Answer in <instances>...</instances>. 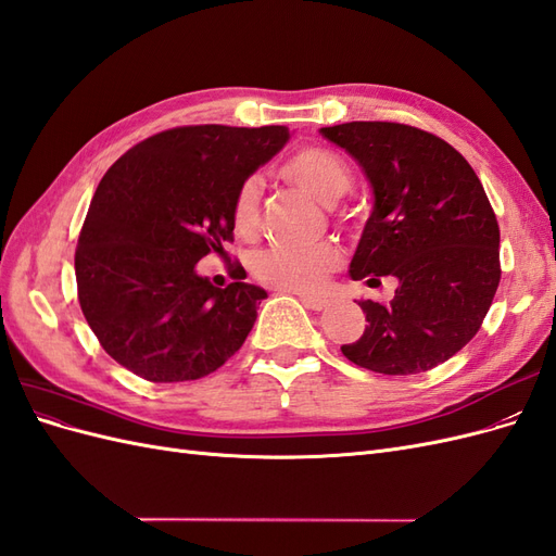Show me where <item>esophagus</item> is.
I'll return each instance as SVG.
<instances>
[{
    "label": "esophagus",
    "mask_w": 556,
    "mask_h": 556,
    "mask_svg": "<svg viewBox=\"0 0 556 556\" xmlns=\"http://www.w3.org/2000/svg\"><path fill=\"white\" fill-rule=\"evenodd\" d=\"M296 296H299L301 304H304V306H306V308H311V311H323V308H327V304H329L327 299L311 296V294H296Z\"/></svg>",
    "instance_id": "34e87169"
}]
</instances>
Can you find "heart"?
Listing matches in <instances>:
<instances>
[{"label": "heart", "instance_id": "obj_1", "mask_svg": "<svg viewBox=\"0 0 556 556\" xmlns=\"http://www.w3.org/2000/svg\"><path fill=\"white\" fill-rule=\"evenodd\" d=\"M282 176L308 192L319 204H336L352 185L348 164L325 148H304L282 166ZM260 215V185L245 180L233 199V225L250 231ZM341 264L331 243L271 245L252 257V274L262 282L285 292H315Z\"/></svg>", "mask_w": 556, "mask_h": 556}]
</instances>
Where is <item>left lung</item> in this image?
I'll return each mask as SVG.
<instances>
[{
    "mask_svg": "<svg viewBox=\"0 0 556 556\" xmlns=\"http://www.w3.org/2000/svg\"><path fill=\"white\" fill-rule=\"evenodd\" d=\"M357 160L374 211L350 278H396L390 304L362 299L366 329L341 345L368 371L413 376L447 362L473 339L501 280L498 223L470 164L443 139L399 123L319 129Z\"/></svg>",
    "mask_w": 556,
    "mask_h": 556,
    "instance_id": "obj_1",
    "label": "left lung"
}]
</instances>
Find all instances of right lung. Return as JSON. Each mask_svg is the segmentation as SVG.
Instances as JSON below:
<instances>
[{"label":"right lung","mask_w":556,"mask_h":556,"mask_svg":"<svg viewBox=\"0 0 556 556\" xmlns=\"http://www.w3.org/2000/svg\"><path fill=\"white\" fill-rule=\"evenodd\" d=\"M288 141L280 125L176 127L127 150L99 182L76 248L78 301L127 371L197 380L243 345L266 292L215 288L197 262L231 239L241 185Z\"/></svg>","instance_id":"1"}]
</instances>
